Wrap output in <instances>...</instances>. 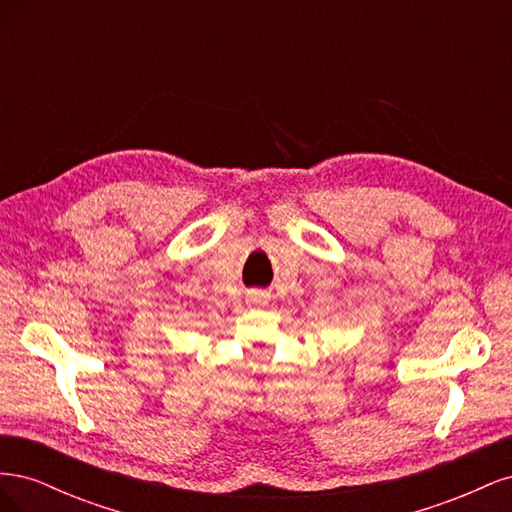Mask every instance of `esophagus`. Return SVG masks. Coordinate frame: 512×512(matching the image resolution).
<instances>
[{"label":"esophagus","mask_w":512,"mask_h":512,"mask_svg":"<svg viewBox=\"0 0 512 512\" xmlns=\"http://www.w3.org/2000/svg\"><path fill=\"white\" fill-rule=\"evenodd\" d=\"M247 301H250L252 305H267V297L262 292H250L247 294Z\"/></svg>","instance_id":"34e87169"}]
</instances>
